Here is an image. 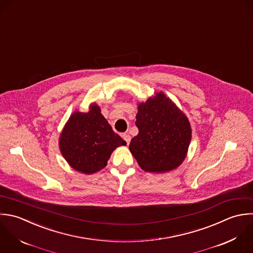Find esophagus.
Segmentation results:
<instances>
[{"label":"esophagus","mask_w":253,"mask_h":253,"mask_svg":"<svg viewBox=\"0 0 253 253\" xmlns=\"http://www.w3.org/2000/svg\"><path fill=\"white\" fill-rule=\"evenodd\" d=\"M122 137H123V139L126 141V143H127V145L130 143V140H131V137H130V135L129 134H123L122 135Z\"/></svg>","instance_id":"esophagus-1"}]
</instances>
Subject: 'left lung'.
<instances>
[{"instance_id": "left-lung-1", "label": "left lung", "mask_w": 253, "mask_h": 253, "mask_svg": "<svg viewBox=\"0 0 253 253\" xmlns=\"http://www.w3.org/2000/svg\"><path fill=\"white\" fill-rule=\"evenodd\" d=\"M136 119L139 133L129 148L141 169L166 172L180 166L191 141V127L176 105L165 93H157L139 104Z\"/></svg>"}]
</instances>
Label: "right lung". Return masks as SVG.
Listing matches in <instances>:
<instances>
[{
    "mask_svg": "<svg viewBox=\"0 0 253 253\" xmlns=\"http://www.w3.org/2000/svg\"><path fill=\"white\" fill-rule=\"evenodd\" d=\"M60 150L76 170L90 174L103 169L111 153L126 142L116 134L100 113L96 104H91L87 113L71 115L61 136Z\"/></svg>",
    "mask_w": 253,
    "mask_h": 253,
    "instance_id": "1",
    "label": "right lung"
}]
</instances>
